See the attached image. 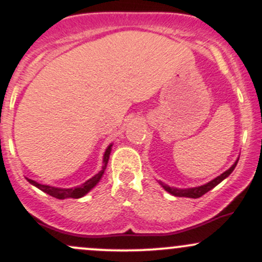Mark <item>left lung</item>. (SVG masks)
Returning <instances> with one entry per match:
<instances>
[{
	"instance_id": "8db88e82",
	"label": "left lung",
	"mask_w": 262,
	"mask_h": 262,
	"mask_svg": "<svg viewBox=\"0 0 262 262\" xmlns=\"http://www.w3.org/2000/svg\"><path fill=\"white\" fill-rule=\"evenodd\" d=\"M237 161H239V159L234 162L233 166L230 167L229 170L224 171L223 173H222L221 176L215 177L214 180H212V181L206 183V185L203 186H198V187H193V188H175V187H170V186L165 185V183H162L161 181H159V183L164 187L165 191H167L169 193L172 194V196H176V197H188V198H200L202 197L204 193H207V192L210 191L212 188H214L215 186L218 185V183H221L222 181H223L224 179H227L228 176L230 175L231 172H233L234 169H235Z\"/></svg>"
}]
</instances>
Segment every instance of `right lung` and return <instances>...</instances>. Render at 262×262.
Returning <instances> with one entry per match:
<instances>
[{
  "label": "right lung",
  "instance_id": "1",
  "mask_svg": "<svg viewBox=\"0 0 262 262\" xmlns=\"http://www.w3.org/2000/svg\"><path fill=\"white\" fill-rule=\"evenodd\" d=\"M111 150H112V144L106 149L104 151V156H103V167L98 173H96L95 176L91 177L90 180H87L86 182H83L81 186H77V187L74 188H58V187H52V186H48V185H41V183H38L35 181H33L31 179H27L29 181V183H32L33 186L38 187L39 189L45 192V193L50 194V196L58 198V200H65V198H80L83 197L86 193H89L91 189L100 182L102 175H103L104 169L107 166V162L108 159H110V154H111Z\"/></svg>",
  "mask_w": 262,
  "mask_h": 262
}]
</instances>
